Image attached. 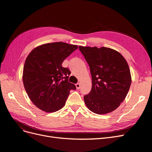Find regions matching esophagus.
I'll return each mask as SVG.
<instances>
[{"label":"esophagus","mask_w":152,"mask_h":152,"mask_svg":"<svg viewBox=\"0 0 152 152\" xmlns=\"http://www.w3.org/2000/svg\"><path fill=\"white\" fill-rule=\"evenodd\" d=\"M75 86H76V88L77 89H79L80 88V84L79 83H77L75 84Z\"/></svg>","instance_id":"obj_1"}]
</instances>
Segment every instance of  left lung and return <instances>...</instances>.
Returning <instances> with one entry per match:
<instances>
[{
    "mask_svg": "<svg viewBox=\"0 0 152 152\" xmlns=\"http://www.w3.org/2000/svg\"><path fill=\"white\" fill-rule=\"evenodd\" d=\"M79 48L89 64L92 76L91 91L84 97L86 105L99 115L114 111L125 99L131 84L126 59L111 48Z\"/></svg>",
    "mask_w": 152,
    "mask_h": 152,
    "instance_id": "obj_1",
    "label": "left lung"
}]
</instances>
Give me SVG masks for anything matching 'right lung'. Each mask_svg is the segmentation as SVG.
Instances as JSON below:
<instances>
[{"label": "right lung", "mask_w": 152, "mask_h": 152, "mask_svg": "<svg viewBox=\"0 0 152 152\" xmlns=\"http://www.w3.org/2000/svg\"><path fill=\"white\" fill-rule=\"evenodd\" d=\"M78 48L77 45L58 42L40 45L27 56L23 82L29 98L37 107L48 113L62 108L75 86L68 82L70 71L63 61Z\"/></svg>", "instance_id": "1"}]
</instances>
